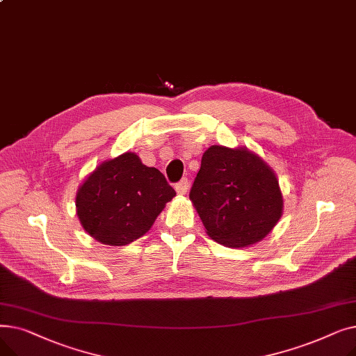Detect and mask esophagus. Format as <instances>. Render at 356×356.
Returning a JSON list of instances; mask_svg holds the SVG:
<instances>
[{"label":"esophagus","mask_w":356,"mask_h":356,"mask_svg":"<svg viewBox=\"0 0 356 356\" xmlns=\"http://www.w3.org/2000/svg\"><path fill=\"white\" fill-rule=\"evenodd\" d=\"M175 189H176V192H177L180 196L188 193V189H189V181H188V179H181V180L175 186Z\"/></svg>","instance_id":"esophagus-1"}]
</instances>
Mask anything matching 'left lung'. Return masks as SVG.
I'll use <instances>...</instances> for the list:
<instances>
[{
	"instance_id": "1",
	"label": "left lung",
	"mask_w": 356,
	"mask_h": 356,
	"mask_svg": "<svg viewBox=\"0 0 356 356\" xmlns=\"http://www.w3.org/2000/svg\"><path fill=\"white\" fill-rule=\"evenodd\" d=\"M189 197L207 234L229 248L263 241L284 207L273 168L247 147L211 145Z\"/></svg>"
}]
</instances>
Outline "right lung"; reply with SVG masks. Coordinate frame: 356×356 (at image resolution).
Returning <instances> with one entry per match:
<instances>
[{
  "label": "right lung",
  "instance_id": "1",
  "mask_svg": "<svg viewBox=\"0 0 356 356\" xmlns=\"http://www.w3.org/2000/svg\"><path fill=\"white\" fill-rule=\"evenodd\" d=\"M175 196L156 167L128 152L102 161L86 176L76 192V213L93 239L121 247L148 232Z\"/></svg>",
  "mask_w": 356,
  "mask_h": 356
}]
</instances>
